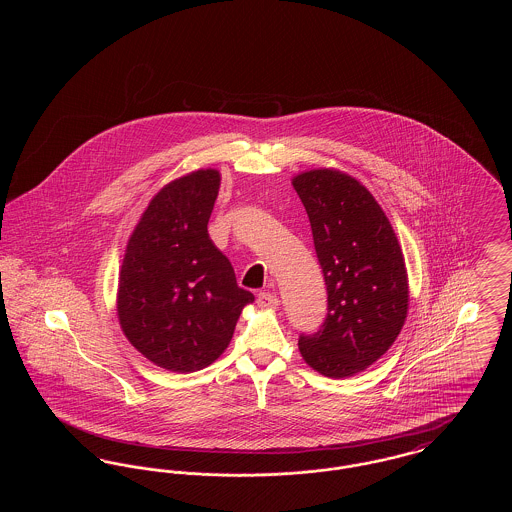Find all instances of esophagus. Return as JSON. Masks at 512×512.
Listing matches in <instances>:
<instances>
[{
  "label": "esophagus",
  "instance_id": "esophagus-1",
  "mask_svg": "<svg viewBox=\"0 0 512 512\" xmlns=\"http://www.w3.org/2000/svg\"><path fill=\"white\" fill-rule=\"evenodd\" d=\"M278 297L274 293L259 292L257 293V305L263 309H276L278 307Z\"/></svg>",
  "mask_w": 512,
  "mask_h": 512
}]
</instances>
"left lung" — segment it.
I'll use <instances>...</instances> for the list:
<instances>
[{
    "label": "left lung",
    "instance_id": "left-lung-1",
    "mask_svg": "<svg viewBox=\"0 0 512 512\" xmlns=\"http://www.w3.org/2000/svg\"><path fill=\"white\" fill-rule=\"evenodd\" d=\"M313 230L328 305L315 334L299 336L305 363L353 376L399 336L409 307L407 270L390 220L355 178L336 171L293 178Z\"/></svg>",
    "mask_w": 512,
    "mask_h": 512
}]
</instances>
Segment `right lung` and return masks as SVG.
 <instances>
[{
    "label": "right lung",
    "instance_id": "add662e5",
    "mask_svg": "<svg viewBox=\"0 0 512 512\" xmlns=\"http://www.w3.org/2000/svg\"><path fill=\"white\" fill-rule=\"evenodd\" d=\"M217 171L178 178L155 195L122 261L119 320L149 361L195 372L219 359L255 295L207 234L219 194Z\"/></svg>",
    "mask_w": 512,
    "mask_h": 512
}]
</instances>
